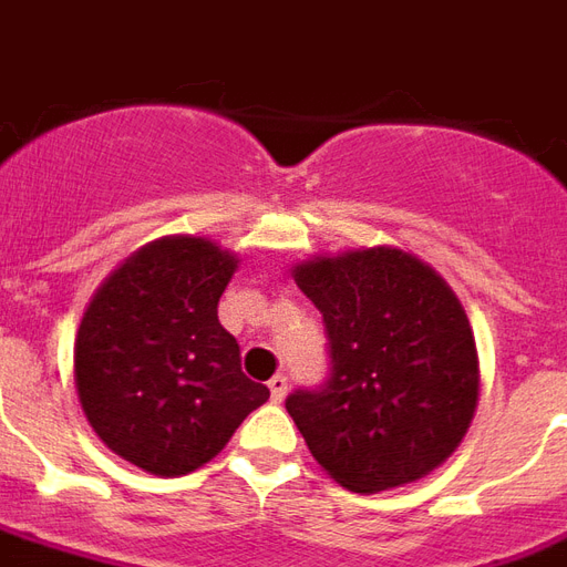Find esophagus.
<instances>
[{
  "label": "esophagus",
  "instance_id": "1",
  "mask_svg": "<svg viewBox=\"0 0 567 567\" xmlns=\"http://www.w3.org/2000/svg\"><path fill=\"white\" fill-rule=\"evenodd\" d=\"M267 386H270V399H274L276 404H279L285 395H288V378H285V374H276V378H270V383H267Z\"/></svg>",
  "mask_w": 567,
  "mask_h": 567
}]
</instances>
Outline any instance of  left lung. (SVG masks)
<instances>
[{
    "label": "left lung",
    "instance_id": "left-lung-1",
    "mask_svg": "<svg viewBox=\"0 0 567 567\" xmlns=\"http://www.w3.org/2000/svg\"><path fill=\"white\" fill-rule=\"evenodd\" d=\"M291 274L330 336V383L285 401L323 473L378 494L446 464L482 392L473 327L446 279L399 246L315 255Z\"/></svg>",
    "mask_w": 567,
    "mask_h": 567
}]
</instances>
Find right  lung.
<instances>
[{"label":"right lung","mask_w":567,"mask_h":567,"mask_svg":"<svg viewBox=\"0 0 567 567\" xmlns=\"http://www.w3.org/2000/svg\"><path fill=\"white\" fill-rule=\"evenodd\" d=\"M240 258L210 237L166 235L127 255L82 312L73 383L103 446L151 475L216 457L270 399L240 371L216 306Z\"/></svg>","instance_id":"right-lung-1"}]
</instances>
